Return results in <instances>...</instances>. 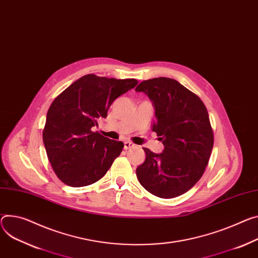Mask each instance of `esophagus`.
Returning a JSON list of instances; mask_svg holds the SVG:
<instances>
[{
  "mask_svg": "<svg viewBox=\"0 0 258 258\" xmlns=\"http://www.w3.org/2000/svg\"><path fill=\"white\" fill-rule=\"evenodd\" d=\"M133 147H135V144H134V143H132V142H128V141L124 142V149H125V150H127V149H131V148H133Z\"/></svg>",
  "mask_w": 258,
  "mask_h": 258,
  "instance_id": "1",
  "label": "esophagus"
}]
</instances>
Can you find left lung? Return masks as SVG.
Returning a JSON list of instances; mask_svg holds the SVG:
<instances>
[{
  "instance_id": "left-lung-1",
  "label": "left lung",
  "mask_w": 258,
  "mask_h": 258,
  "mask_svg": "<svg viewBox=\"0 0 258 258\" xmlns=\"http://www.w3.org/2000/svg\"><path fill=\"white\" fill-rule=\"evenodd\" d=\"M152 101L157 134L165 149L154 153L144 148L146 159L136 170L139 182L150 194L179 197L201 179L214 144L209 114L202 100L177 80L158 77L136 87Z\"/></svg>"
}]
</instances>
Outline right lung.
I'll return each instance as SVG.
<instances>
[{
	"instance_id": "add662e5",
	"label": "right lung",
	"mask_w": 258,
	"mask_h": 258,
	"mask_svg": "<svg viewBox=\"0 0 258 258\" xmlns=\"http://www.w3.org/2000/svg\"><path fill=\"white\" fill-rule=\"evenodd\" d=\"M138 84L136 79L85 75L50 105L43 130V142L56 176L72 187L97 182L119 156L123 143L91 128L106 118L112 103Z\"/></svg>"
}]
</instances>
